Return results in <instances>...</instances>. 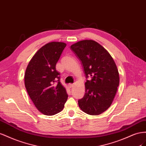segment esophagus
<instances>
[{
    "label": "esophagus",
    "mask_w": 146,
    "mask_h": 146,
    "mask_svg": "<svg viewBox=\"0 0 146 146\" xmlns=\"http://www.w3.org/2000/svg\"><path fill=\"white\" fill-rule=\"evenodd\" d=\"M73 84H68V86L70 87V88H71V87H73Z\"/></svg>",
    "instance_id": "obj_1"
}]
</instances>
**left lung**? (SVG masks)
<instances>
[{
	"instance_id": "obj_1",
	"label": "left lung",
	"mask_w": 146,
	"mask_h": 146,
	"mask_svg": "<svg viewBox=\"0 0 146 146\" xmlns=\"http://www.w3.org/2000/svg\"><path fill=\"white\" fill-rule=\"evenodd\" d=\"M71 49L82 62L87 78L86 93L78 105L86 114L97 115L110 107L119 85V73L115 62L107 50L92 40L80 41Z\"/></svg>"
}]
</instances>
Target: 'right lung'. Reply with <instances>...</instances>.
<instances>
[{
    "instance_id": "obj_1",
    "label": "right lung",
    "mask_w": 146,
    "mask_h": 146,
    "mask_svg": "<svg viewBox=\"0 0 146 146\" xmlns=\"http://www.w3.org/2000/svg\"><path fill=\"white\" fill-rule=\"evenodd\" d=\"M66 46L58 41L46 44L32 57L25 72L24 84L28 95L44 115L59 113L67 100L68 95L56 68Z\"/></svg>"
}]
</instances>
